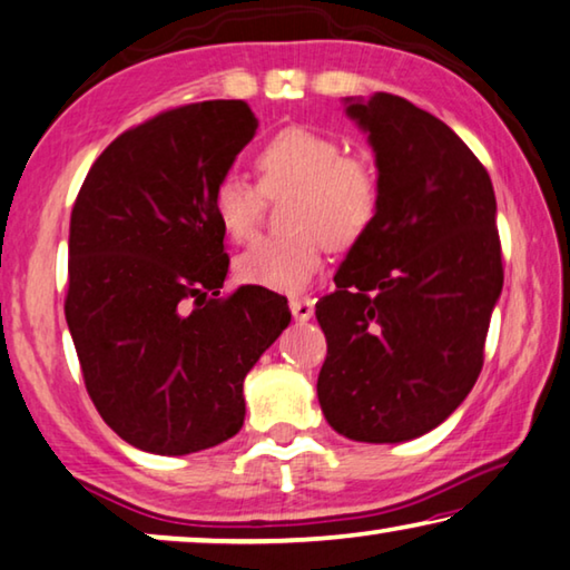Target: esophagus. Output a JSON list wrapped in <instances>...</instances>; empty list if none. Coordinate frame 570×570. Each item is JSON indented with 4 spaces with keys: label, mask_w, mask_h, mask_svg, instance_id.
<instances>
[{
    "label": "esophagus",
    "mask_w": 570,
    "mask_h": 570,
    "mask_svg": "<svg viewBox=\"0 0 570 570\" xmlns=\"http://www.w3.org/2000/svg\"><path fill=\"white\" fill-rule=\"evenodd\" d=\"M291 311L295 321H311L315 313V305L311 297H291Z\"/></svg>",
    "instance_id": "esophagus-1"
}]
</instances>
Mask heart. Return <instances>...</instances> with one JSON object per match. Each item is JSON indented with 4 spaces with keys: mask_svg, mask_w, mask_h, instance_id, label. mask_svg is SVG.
<instances>
[{
    "mask_svg": "<svg viewBox=\"0 0 570 570\" xmlns=\"http://www.w3.org/2000/svg\"><path fill=\"white\" fill-rule=\"evenodd\" d=\"M257 183L224 173L212 190V212L226 236L249 239L265 198L291 194L285 226L259 236L236 257L244 283L277 293H301L321 269L323 247L354 249L382 212V178L366 157L346 155L338 137L311 127H285L255 153Z\"/></svg>",
    "mask_w": 570,
    "mask_h": 570,
    "instance_id": "heart-1",
    "label": "heart"
}]
</instances>
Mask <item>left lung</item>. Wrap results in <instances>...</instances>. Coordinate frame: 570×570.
<instances>
[{
	"instance_id": "left-lung-1",
	"label": "left lung",
	"mask_w": 570,
	"mask_h": 570,
	"mask_svg": "<svg viewBox=\"0 0 570 570\" xmlns=\"http://www.w3.org/2000/svg\"><path fill=\"white\" fill-rule=\"evenodd\" d=\"M376 153L382 212L315 303L334 431L400 443L441 425L484 366L504 283L489 173L449 125L392 94L348 104Z\"/></svg>"
}]
</instances>
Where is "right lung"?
<instances>
[{"mask_svg":"<svg viewBox=\"0 0 570 570\" xmlns=\"http://www.w3.org/2000/svg\"><path fill=\"white\" fill-rule=\"evenodd\" d=\"M249 104L198 101L121 132L71 212L66 321L86 392L135 449L183 456L244 425V376L291 323L259 285L222 295L212 190L255 137Z\"/></svg>","mask_w":570,"mask_h":570,"instance_id":"add662e5","label":"right lung"}]
</instances>
